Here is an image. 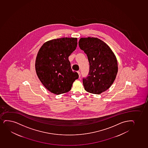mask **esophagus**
I'll return each mask as SVG.
<instances>
[{"mask_svg": "<svg viewBox=\"0 0 148 148\" xmlns=\"http://www.w3.org/2000/svg\"><path fill=\"white\" fill-rule=\"evenodd\" d=\"M77 73H78V75H79V77H80L81 73H80V71H77Z\"/></svg>", "mask_w": 148, "mask_h": 148, "instance_id": "34e87169", "label": "esophagus"}]
</instances>
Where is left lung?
Listing matches in <instances>:
<instances>
[{"label": "left lung", "instance_id": "8db88e82", "mask_svg": "<svg viewBox=\"0 0 148 148\" xmlns=\"http://www.w3.org/2000/svg\"><path fill=\"white\" fill-rule=\"evenodd\" d=\"M78 45L86 54L89 63L88 76L82 79L85 90L95 94L105 91L117 75L116 56L107 44L98 38H81Z\"/></svg>", "mask_w": 148, "mask_h": 148}]
</instances>
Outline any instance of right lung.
Segmentation results:
<instances>
[{"instance_id": "1", "label": "right lung", "mask_w": 148, "mask_h": 148, "mask_svg": "<svg viewBox=\"0 0 148 148\" xmlns=\"http://www.w3.org/2000/svg\"><path fill=\"white\" fill-rule=\"evenodd\" d=\"M77 44V38H61L48 41L40 48L36 58V72L43 85L52 93L59 95L69 92L78 78L68 58Z\"/></svg>"}]
</instances>
